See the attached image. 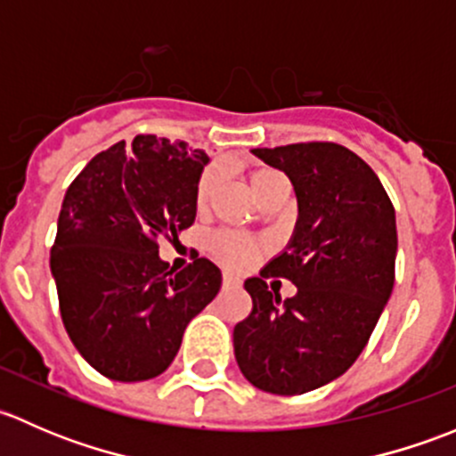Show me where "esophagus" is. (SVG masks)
Returning <instances> with one entry per match:
<instances>
[{"label": "esophagus", "mask_w": 456, "mask_h": 456, "mask_svg": "<svg viewBox=\"0 0 456 456\" xmlns=\"http://www.w3.org/2000/svg\"><path fill=\"white\" fill-rule=\"evenodd\" d=\"M223 287L224 289H238V287H240V280H238L236 275H232V273H224L223 275Z\"/></svg>", "instance_id": "obj_1"}]
</instances>
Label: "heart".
Here are the masks:
<instances>
[{
  "instance_id": "1",
  "label": "heart",
  "mask_w": 456,
  "mask_h": 456,
  "mask_svg": "<svg viewBox=\"0 0 456 456\" xmlns=\"http://www.w3.org/2000/svg\"><path fill=\"white\" fill-rule=\"evenodd\" d=\"M278 176L280 172H275V169L271 167H257L251 172L249 183L257 200H260L262 191L269 187V183ZM216 183H218V174H216L214 169L202 172V176L199 178V185H196V194H194L196 209L202 211L207 205H209L211 196H214V190H216ZM257 251H260V245H257L254 238L236 236V233H218V236L211 238V254L218 257L223 265L232 266V269H245V266H249L257 257Z\"/></svg>"
}]
</instances>
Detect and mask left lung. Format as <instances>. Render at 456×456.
Segmentation results:
<instances>
[{
  "label": "left lung",
  "mask_w": 456,
  "mask_h": 456,
  "mask_svg": "<svg viewBox=\"0 0 456 456\" xmlns=\"http://www.w3.org/2000/svg\"><path fill=\"white\" fill-rule=\"evenodd\" d=\"M282 169L297 199L287 249L245 282L254 300L233 329L242 375L265 393L302 395L353 366L393 293L395 207L369 165L338 142L251 150ZM269 274L298 287L282 303Z\"/></svg>",
  "instance_id": "8db88e82"
}]
</instances>
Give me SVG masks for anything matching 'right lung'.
Here are the masks:
<instances>
[{
  "label": "right lung",
  "mask_w": 456,
  "mask_h": 456,
  "mask_svg": "<svg viewBox=\"0 0 456 456\" xmlns=\"http://www.w3.org/2000/svg\"><path fill=\"white\" fill-rule=\"evenodd\" d=\"M209 156L185 141L139 134L96 154L63 196L50 271L61 320L81 357L114 381L167 370L187 324L220 291L207 257L174 271L159 238L196 218V185Z\"/></svg>",
  "instance_id": "1"
}]
</instances>
